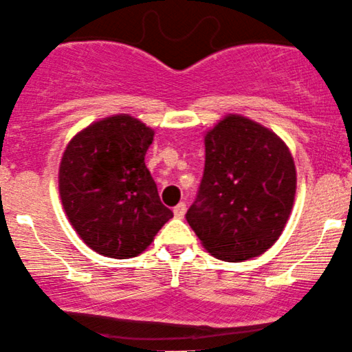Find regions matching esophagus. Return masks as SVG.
Masks as SVG:
<instances>
[{
	"label": "esophagus",
	"instance_id": "34e87169",
	"mask_svg": "<svg viewBox=\"0 0 352 352\" xmlns=\"http://www.w3.org/2000/svg\"><path fill=\"white\" fill-rule=\"evenodd\" d=\"M173 212H175V216L177 219H183L184 214H186V204L179 203L177 206H175V209H173Z\"/></svg>",
	"mask_w": 352,
	"mask_h": 352
}]
</instances>
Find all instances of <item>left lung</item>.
<instances>
[{
    "label": "left lung",
    "mask_w": 352,
    "mask_h": 352,
    "mask_svg": "<svg viewBox=\"0 0 352 352\" xmlns=\"http://www.w3.org/2000/svg\"><path fill=\"white\" fill-rule=\"evenodd\" d=\"M204 175L186 219L204 250L228 263L266 252L296 196V166L274 131L226 114L204 134Z\"/></svg>",
    "instance_id": "obj_1"
}]
</instances>
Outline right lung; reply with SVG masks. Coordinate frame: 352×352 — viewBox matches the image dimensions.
Wrapping results in <instances>:
<instances>
[{
	"instance_id": "add662e5",
	"label": "right lung",
	"mask_w": 352,
	"mask_h": 352,
	"mask_svg": "<svg viewBox=\"0 0 352 352\" xmlns=\"http://www.w3.org/2000/svg\"><path fill=\"white\" fill-rule=\"evenodd\" d=\"M155 129L129 114L94 121L74 134L63 153L58 183L71 226L98 254H141L171 209L161 203L144 156Z\"/></svg>"
}]
</instances>
